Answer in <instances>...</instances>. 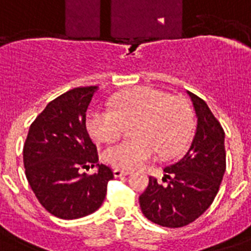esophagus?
<instances>
[{"label":"esophagus","instance_id":"esophagus-1","mask_svg":"<svg viewBox=\"0 0 251 251\" xmlns=\"http://www.w3.org/2000/svg\"><path fill=\"white\" fill-rule=\"evenodd\" d=\"M113 175L114 177H121V176H127L130 175L129 171H122V169H118V168H116L113 171Z\"/></svg>","mask_w":251,"mask_h":251}]
</instances>
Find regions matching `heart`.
<instances>
[{
    "mask_svg": "<svg viewBox=\"0 0 251 251\" xmlns=\"http://www.w3.org/2000/svg\"><path fill=\"white\" fill-rule=\"evenodd\" d=\"M87 130L99 142H112L134 126L133 139L105 149L106 163L121 169H135L161 156L179 152L190 139L194 114L189 102L153 87H135L122 92L113 108H96L87 114Z\"/></svg>",
    "mask_w": 251,
    "mask_h": 251,
    "instance_id": "b5f03b06",
    "label": "heart"
}]
</instances>
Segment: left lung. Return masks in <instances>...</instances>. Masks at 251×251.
<instances>
[{"instance_id":"obj_1","label":"left lung","mask_w":251,"mask_h":251,"mask_svg":"<svg viewBox=\"0 0 251 251\" xmlns=\"http://www.w3.org/2000/svg\"><path fill=\"white\" fill-rule=\"evenodd\" d=\"M197 113V130L187 152L164 168L163 182L150 177L139 197L141 210L150 222L179 228L198 219L212 204L226 172L224 130L204 100L187 91Z\"/></svg>"}]
</instances>
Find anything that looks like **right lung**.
Wrapping results in <instances>:
<instances>
[{
	"instance_id": "obj_1",
	"label": "right lung",
	"mask_w": 251,
	"mask_h": 251,
	"mask_svg": "<svg viewBox=\"0 0 251 251\" xmlns=\"http://www.w3.org/2000/svg\"><path fill=\"white\" fill-rule=\"evenodd\" d=\"M98 86L78 87L45 106L31 124L23 147L25 177L49 214L65 220L92 214L101 206L113 178L98 164V150L86 129V112ZM96 165L98 172H80Z\"/></svg>"
}]
</instances>
